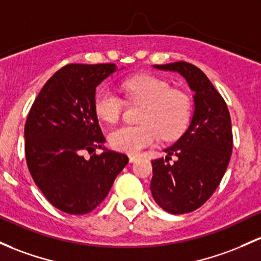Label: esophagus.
Segmentation results:
<instances>
[{
  "mask_svg": "<svg viewBox=\"0 0 261 261\" xmlns=\"http://www.w3.org/2000/svg\"><path fill=\"white\" fill-rule=\"evenodd\" d=\"M128 160H130L131 163H134V162H136L137 160H139V156H135V154H130V156H128Z\"/></svg>",
  "mask_w": 261,
  "mask_h": 261,
  "instance_id": "obj_1",
  "label": "esophagus"
}]
</instances>
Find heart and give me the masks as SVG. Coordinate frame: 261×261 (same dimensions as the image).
Listing matches in <instances>:
<instances>
[{"mask_svg": "<svg viewBox=\"0 0 261 261\" xmlns=\"http://www.w3.org/2000/svg\"><path fill=\"white\" fill-rule=\"evenodd\" d=\"M128 99L145 102L141 125H124L109 135V142L121 152L135 154L159 141L160 136L170 140L179 136L191 120L190 96L171 89L166 80L150 74L130 76L121 84ZM124 101L111 88L104 87L94 98V111L99 119L115 122L121 115Z\"/></svg>", "mask_w": 261, "mask_h": 261, "instance_id": "obj_1", "label": "heart"}]
</instances>
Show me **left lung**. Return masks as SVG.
Returning <instances> with one entry per match:
<instances>
[{"label":"left lung","mask_w":261,"mask_h":261,"mask_svg":"<svg viewBox=\"0 0 261 261\" xmlns=\"http://www.w3.org/2000/svg\"><path fill=\"white\" fill-rule=\"evenodd\" d=\"M178 73L193 93V113L188 127L170 147L165 159L153 160L150 190L154 202L168 213H190L217 190L230 161L231 121L227 104L211 80L186 62L153 65ZM171 155L177 160L168 163Z\"/></svg>","instance_id":"1"}]
</instances>
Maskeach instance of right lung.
Masks as SVG:
<instances>
[{
	"instance_id": "add662e5",
	"label": "right lung",
	"mask_w": 261,
	"mask_h": 261,
	"mask_svg": "<svg viewBox=\"0 0 261 261\" xmlns=\"http://www.w3.org/2000/svg\"><path fill=\"white\" fill-rule=\"evenodd\" d=\"M116 70L115 64L65 65L45 83L27 117L28 170L45 198L65 213L95 210L128 162L104 145L94 111L96 88ZM96 148L103 152L82 157Z\"/></svg>"
}]
</instances>
